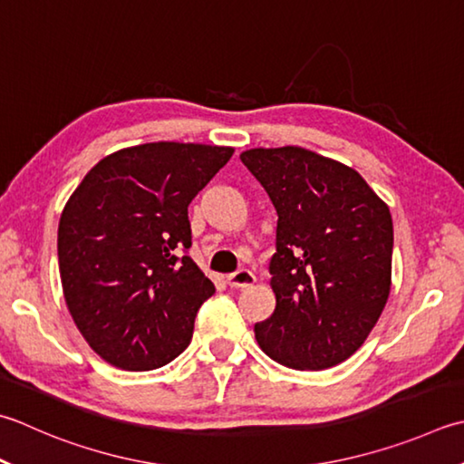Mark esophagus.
Returning a JSON list of instances; mask_svg holds the SVG:
<instances>
[{"label":"esophagus","instance_id":"obj_1","mask_svg":"<svg viewBox=\"0 0 464 464\" xmlns=\"http://www.w3.org/2000/svg\"><path fill=\"white\" fill-rule=\"evenodd\" d=\"M227 284H229L231 287H249L256 284V276L251 274L249 269H237L235 274H231L229 277H227Z\"/></svg>","mask_w":464,"mask_h":464}]
</instances>
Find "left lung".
Wrapping results in <instances>:
<instances>
[{
	"label": "left lung",
	"instance_id": "8db88e82",
	"mask_svg": "<svg viewBox=\"0 0 464 464\" xmlns=\"http://www.w3.org/2000/svg\"><path fill=\"white\" fill-rule=\"evenodd\" d=\"M241 162L277 211L276 312L256 324V340L287 368L340 364L364 343L390 294L388 207L356 170L302 147L251 149Z\"/></svg>",
	"mask_w": 464,
	"mask_h": 464
}]
</instances>
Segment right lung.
Wrapping results in <instances>:
<instances>
[{"mask_svg":"<svg viewBox=\"0 0 464 464\" xmlns=\"http://www.w3.org/2000/svg\"><path fill=\"white\" fill-rule=\"evenodd\" d=\"M229 147L149 142L108 154L68 198L58 263L68 310L98 356L144 372L169 364L215 294L188 257V205Z\"/></svg>","mask_w":464,"mask_h":464,"instance_id":"add662e5","label":"right lung"}]
</instances>
